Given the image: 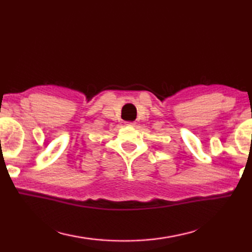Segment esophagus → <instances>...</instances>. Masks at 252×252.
Masks as SVG:
<instances>
[{
	"label": "esophagus",
	"instance_id": "esophagus-1",
	"mask_svg": "<svg viewBox=\"0 0 252 252\" xmlns=\"http://www.w3.org/2000/svg\"><path fill=\"white\" fill-rule=\"evenodd\" d=\"M134 124H135V123H133V122H130V123H128V125H130V126H134Z\"/></svg>",
	"mask_w": 252,
	"mask_h": 252
}]
</instances>
